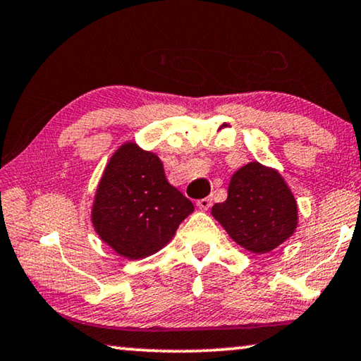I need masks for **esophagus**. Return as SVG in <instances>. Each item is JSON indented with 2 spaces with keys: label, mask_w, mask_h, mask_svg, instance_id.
Returning <instances> with one entry per match:
<instances>
[{
  "label": "esophagus",
  "mask_w": 361,
  "mask_h": 361,
  "mask_svg": "<svg viewBox=\"0 0 361 361\" xmlns=\"http://www.w3.org/2000/svg\"><path fill=\"white\" fill-rule=\"evenodd\" d=\"M212 203H213V200L209 198V197H207V198L198 200V202H197V207H198L200 209H208L209 207H212Z\"/></svg>",
  "instance_id": "obj_1"
}]
</instances>
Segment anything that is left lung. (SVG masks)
<instances>
[{
    "label": "left lung",
    "mask_w": 361,
    "mask_h": 361,
    "mask_svg": "<svg viewBox=\"0 0 361 361\" xmlns=\"http://www.w3.org/2000/svg\"><path fill=\"white\" fill-rule=\"evenodd\" d=\"M212 214L238 245L252 253H268L297 229V202L276 169L257 161L232 176L227 198Z\"/></svg>",
    "instance_id": "8db88e82"
}]
</instances>
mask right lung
<instances>
[{
  "instance_id": "obj_1",
  "label": "right lung",
  "mask_w": 361,
  "mask_h": 361,
  "mask_svg": "<svg viewBox=\"0 0 361 361\" xmlns=\"http://www.w3.org/2000/svg\"><path fill=\"white\" fill-rule=\"evenodd\" d=\"M192 212L190 200L166 179L161 159L127 142L102 176L92 223L116 253L140 259L161 250Z\"/></svg>"
}]
</instances>
